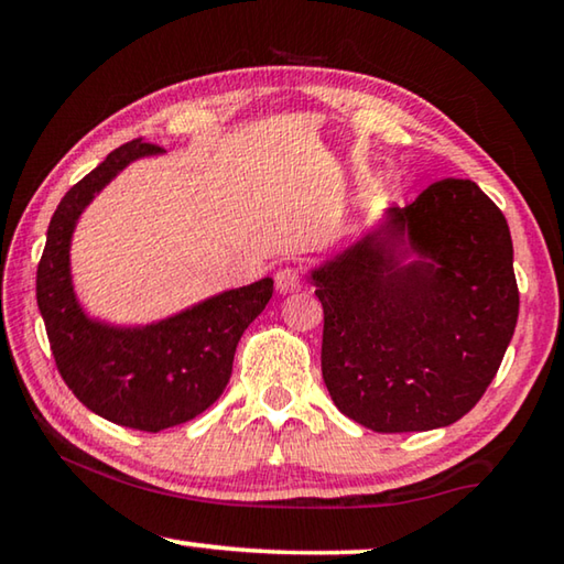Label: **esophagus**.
Masks as SVG:
<instances>
[{
    "label": "esophagus",
    "mask_w": 564,
    "mask_h": 564,
    "mask_svg": "<svg viewBox=\"0 0 564 564\" xmlns=\"http://www.w3.org/2000/svg\"><path fill=\"white\" fill-rule=\"evenodd\" d=\"M303 271L299 269V265H285V269H281L279 273H275V289H279L281 293H293L303 289Z\"/></svg>",
    "instance_id": "1"
}]
</instances>
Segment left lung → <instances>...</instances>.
I'll return each instance as SVG.
<instances>
[{"label":"left lung","mask_w":564,"mask_h":564,"mask_svg":"<svg viewBox=\"0 0 564 564\" xmlns=\"http://www.w3.org/2000/svg\"><path fill=\"white\" fill-rule=\"evenodd\" d=\"M383 234L313 271L323 380L370 431H433L470 413L508 350L520 311L510 228L475 181L451 176L390 208ZM403 240L423 262L399 263Z\"/></svg>","instance_id":"obj_1"}]
</instances>
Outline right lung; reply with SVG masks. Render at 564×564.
<instances>
[{
    "label": "right lung",
    "mask_w": 564,
    "mask_h": 564,
    "mask_svg": "<svg viewBox=\"0 0 564 564\" xmlns=\"http://www.w3.org/2000/svg\"><path fill=\"white\" fill-rule=\"evenodd\" d=\"M159 151L156 144L133 139L66 191L36 269V303L64 383L97 415L144 433L186 423L224 393L238 340L273 295V281L263 279L133 330L84 316L69 279L76 218L129 161Z\"/></svg>",
    "instance_id": "obj_1"
}]
</instances>
